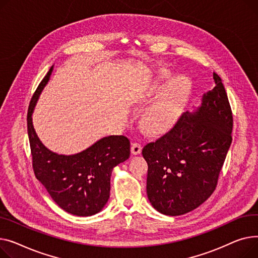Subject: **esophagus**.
<instances>
[{"label": "esophagus", "instance_id": "obj_1", "mask_svg": "<svg viewBox=\"0 0 258 258\" xmlns=\"http://www.w3.org/2000/svg\"><path fill=\"white\" fill-rule=\"evenodd\" d=\"M142 149H143V147L141 146V144L133 143L131 145V153L133 155H139V154L142 153Z\"/></svg>", "mask_w": 258, "mask_h": 258}]
</instances>
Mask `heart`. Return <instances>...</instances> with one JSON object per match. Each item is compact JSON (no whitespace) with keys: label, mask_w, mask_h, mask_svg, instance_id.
Listing matches in <instances>:
<instances>
[{"label":"heart","mask_w":258,"mask_h":258,"mask_svg":"<svg viewBox=\"0 0 258 258\" xmlns=\"http://www.w3.org/2000/svg\"><path fill=\"white\" fill-rule=\"evenodd\" d=\"M169 80H164L158 87L162 90ZM191 92V85L186 78L179 77L165 88L161 97L146 110L143 125L152 134H161L171 130L179 119Z\"/></svg>","instance_id":"obj_1"}]
</instances>
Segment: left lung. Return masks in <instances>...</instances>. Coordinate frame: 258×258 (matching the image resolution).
I'll list each match as a JSON object with an SVG mask.
<instances>
[{"label":"left lung","instance_id":"1","mask_svg":"<svg viewBox=\"0 0 258 258\" xmlns=\"http://www.w3.org/2000/svg\"><path fill=\"white\" fill-rule=\"evenodd\" d=\"M214 81L216 86L203 95L200 106L184 112L170 132L143 149L148 163V199L160 214H187L216 189L232 142L233 119L216 73Z\"/></svg>","mask_w":258,"mask_h":258}]
</instances>
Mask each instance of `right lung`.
Instances as JSON below:
<instances>
[{
    "label": "right lung",
    "mask_w": 258,
    "mask_h": 258,
    "mask_svg": "<svg viewBox=\"0 0 258 258\" xmlns=\"http://www.w3.org/2000/svg\"><path fill=\"white\" fill-rule=\"evenodd\" d=\"M53 67L38 85L30 102L27 124L33 170L55 203L79 217L96 215L107 203L113 168L130 156V142L123 135L106 136L79 153L53 152L37 136L32 114L39 95L48 84Z\"/></svg>",
    "instance_id": "add662e5"
}]
</instances>
